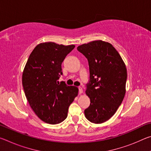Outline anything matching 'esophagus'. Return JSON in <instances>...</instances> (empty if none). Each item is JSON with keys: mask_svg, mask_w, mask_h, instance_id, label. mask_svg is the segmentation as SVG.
<instances>
[{"mask_svg": "<svg viewBox=\"0 0 151 151\" xmlns=\"http://www.w3.org/2000/svg\"><path fill=\"white\" fill-rule=\"evenodd\" d=\"M83 93V88L81 87V86H79L78 87V93L79 94H82Z\"/></svg>", "mask_w": 151, "mask_h": 151, "instance_id": "34e87169", "label": "esophagus"}]
</instances>
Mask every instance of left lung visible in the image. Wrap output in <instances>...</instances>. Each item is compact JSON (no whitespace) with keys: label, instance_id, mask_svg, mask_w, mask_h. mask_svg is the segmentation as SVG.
<instances>
[{"label":"left lung","instance_id":"left-lung-1","mask_svg":"<svg viewBox=\"0 0 151 151\" xmlns=\"http://www.w3.org/2000/svg\"><path fill=\"white\" fill-rule=\"evenodd\" d=\"M77 50L87 58L90 81L86 94L91 104L85 110L89 121L101 124L114 115L126 93L127 71L124 61L111 43L94 40L78 46Z\"/></svg>","mask_w":151,"mask_h":151}]
</instances>
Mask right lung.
<instances>
[{
  "instance_id": "add662e5",
  "label": "right lung",
  "mask_w": 151,
  "mask_h": 151,
  "mask_svg": "<svg viewBox=\"0 0 151 151\" xmlns=\"http://www.w3.org/2000/svg\"><path fill=\"white\" fill-rule=\"evenodd\" d=\"M75 45L40 43L30 53L22 73V86L31 109L47 123L58 124L67 117L70 104L78 89L58 81L61 65Z\"/></svg>"
}]
</instances>
